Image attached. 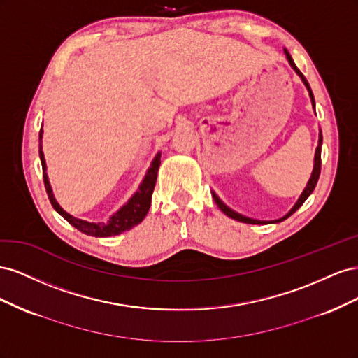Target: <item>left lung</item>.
I'll use <instances>...</instances> for the list:
<instances>
[{"instance_id":"8db88e82","label":"left lung","mask_w":358,"mask_h":358,"mask_svg":"<svg viewBox=\"0 0 358 358\" xmlns=\"http://www.w3.org/2000/svg\"><path fill=\"white\" fill-rule=\"evenodd\" d=\"M284 53H285V57H287V59H288V62H289V66H291V69L294 70L296 73H297V76L299 78L301 79V82L305 83V86H306V90H308V92H309V96H310V103H312V107L313 109H315V100H313V94H312V90H310V86H309V83H308V80H306V78L305 76L301 74V71L296 67V64H294V61H292V58H291V55L288 53V50L287 49H284ZM321 146H322V134H321V129H320V138H318V146H317V149H315V158H313V169H312V175H310V178H309V180H308V183H306V187H305V189H303V192L300 194V197H299V200L296 201V204L292 206L291 208V210L287 213V215H284L282 218H279V220H273V221H259V220H254V218H248V216H245V215H241V213H237V212H234L233 209H230L229 206H227L218 196H216L215 194V191H212V197H213V200H215V203H216V206H218V208L227 215V216H230V218H233V220H236V221H241V222H245V224H258V225H264V224H276V222H280V221H284V220H287L288 216H291L292 213H294L300 206L306 201V199L310 196L312 194V191L315 189V187H317V182H318V178H320V173H321Z\"/></svg>"}]
</instances>
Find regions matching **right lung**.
Wrapping results in <instances>:
<instances>
[{"label": "right lung", "mask_w": 358, "mask_h": 358, "mask_svg": "<svg viewBox=\"0 0 358 358\" xmlns=\"http://www.w3.org/2000/svg\"><path fill=\"white\" fill-rule=\"evenodd\" d=\"M41 138H43V129H40V159H41V167H43V179H45V187H46L49 200L53 206V209H55L64 220L69 221L74 229H78L79 231L94 237H110V236L121 234L127 230H131L133 227H136L137 224H140L145 220V216L150 208V200H152V192L155 188L158 169L161 164V152H158L152 159V162H150V167L148 169L142 183L138 185V189L133 194L131 199H129L121 209L116 210L110 216L109 221L90 222V221L74 218L73 215L64 210L59 206V203L55 200V196H53L52 192V187L46 173V161H45V154H43L41 150Z\"/></svg>", "instance_id": "right-lung-1"}]
</instances>
